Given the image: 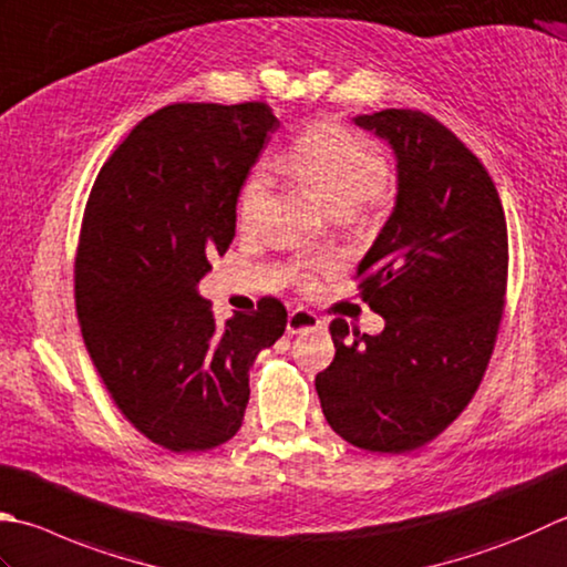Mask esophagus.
<instances>
[{
	"label": "esophagus",
	"instance_id": "1",
	"mask_svg": "<svg viewBox=\"0 0 567 567\" xmlns=\"http://www.w3.org/2000/svg\"><path fill=\"white\" fill-rule=\"evenodd\" d=\"M324 329V321H321L315 312L309 309H292L290 317H287V334H307V331H319Z\"/></svg>",
	"mask_w": 567,
	"mask_h": 567
}]
</instances>
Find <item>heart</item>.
<instances>
[{
  "mask_svg": "<svg viewBox=\"0 0 567 567\" xmlns=\"http://www.w3.org/2000/svg\"><path fill=\"white\" fill-rule=\"evenodd\" d=\"M277 166L307 182L334 214H349L369 198L379 196L391 179V164L373 142L353 135L339 122H317L299 135ZM270 188V174L258 166L248 174L238 196L240 226L258 218Z\"/></svg>",
  "mask_w": 567,
  "mask_h": 567,
  "instance_id": "obj_1",
  "label": "heart"
}]
</instances>
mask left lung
<instances>
[{
  "mask_svg": "<svg viewBox=\"0 0 567 567\" xmlns=\"http://www.w3.org/2000/svg\"><path fill=\"white\" fill-rule=\"evenodd\" d=\"M391 144L398 194L359 262L381 334L331 321L337 357L315 385L327 423L353 447L403 454L435 440L482 383L504 312L508 236L484 164L420 110L353 117Z\"/></svg>",
  "mask_w": 567,
  "mask_h": 567,
  "instance_id": "1",
  "label": "left lung"
}]
</instances>
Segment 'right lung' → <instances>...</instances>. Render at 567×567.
I'll list each match as a JSON object with an SVG mask.
<instances>
[{"mask_svg":"<svg viewBox=\"0 0 567 567\" xmlns=\"http://www.w3.org/2000/svg\"><path fill=\"white\" fill-rule=\"evenodd\" d=\"M277 127L265 103L166 105L130 132L87 198L75 252L85 349L120 413L164 450L206 452L236 435L252 363L285 334L272 297L216 324L198 295Z\"/></svg>","mask_w":567,"mask_h":567,"instance_id":"right-lung-1","label":"right lung"}]
</instances>
